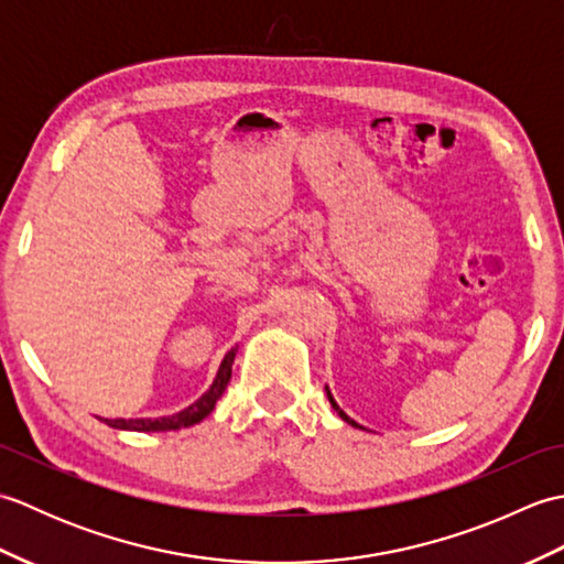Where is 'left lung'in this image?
<instances>
[{
    "label": "left lung",
    "mask_w": 564,
    "mask_h": 564,
    "mask_svg": "<svg viewBox=\"0 0 564 564\" xmlns=\"http://www.w3.org/2000/svg\"><path fill=\"white\" fill-rule=\"evenodd\" d=\"M327 398H329V402H332V406H334V412H337V414H339V416L344 419V422H346V424H351V426H358V424L354 422V419H351V416H346V414H344V412L339 410V404H337V402H334V398H332V392H329V390H327Z\"/></svg>",
    "instance_id": "1"
}]
</instances>
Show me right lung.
I'll return each instance as SVG.
<instances>
[{"label":"right lung","instance_id":"add662e5","mask_svg":"<svg viewBox=\"0 0 564 564\" xmlns=\"http://www.w3.org/2000/svg\"><path fill=\"white\" fill-rule=\"evenodd\" d=\"M235 351L237 349H230L225 354L220 370H218V376H215L210 390L203 394L200 400H196L194 404L186 406L184 412L172 414V416H160V419H101V422H106L113 429H128V431H176V429L198 424L200 419H206L215 410V402L220 400V394L225 392L227 382H230Z\"/></svg>","mask_w":564,"mask_h":564}]
</instances>
